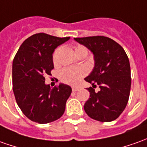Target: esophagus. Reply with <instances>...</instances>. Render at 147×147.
Returning <instances> with one entry per match:
<instances>
[{
  "mask_svg": "<svg viewBox=\"0 0 147 147\" xmlns=\"http://www.w3.org/2000/svg\"><path fill=\"white\" fill-rule=\"evenodd\" d=\"M71 88H72V91H73V92H77V91L80 89V88H79L78 87H75V86L72 87Z\"/></svg>",
  "mask_w": 147,
  "mask_h": 147,
  "instance_id": "obj_1",
  "label": "esophagus"
}]
</instances>
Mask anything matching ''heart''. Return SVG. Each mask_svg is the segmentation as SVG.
<instances>
[{
  "label": "heart",
  "instance_id": "b5f03b06",
  "mask_svg": "<svg viewBox=\"0 0 147 147\" xmlns=\"http://www.w3.org/2000/svg\"><path fill=\"white\" fill-rule=\"evenodd\" d=\"M61 51V47H59L55 50V51L53 55V59L54 62L57 61V57L59 53ZM87 51V49L83 47V46H78L76 48V51ZM85 75V70L82 67H67L64 68L60 71V79L63 82H64L66 84L75 85L79 83L84 76Z\"/></svg>",
  "mask_w": 147,
  "mask_h": 147
}]
</instances>
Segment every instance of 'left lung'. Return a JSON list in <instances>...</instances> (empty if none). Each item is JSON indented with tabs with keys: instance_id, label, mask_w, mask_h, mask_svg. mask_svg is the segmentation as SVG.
<instances>
[{
	"instance_id": "obj_1",
	"label": "left lung",
	"mask_w": 147,
	"mask_h": 147,
	"mask_svg": "<svg viewBox=\"0 0 147 147\" xmlns=\"http://www.w3.org/2000/svg\"><path fill=\"white\" fill-rule=\"evenodd\" d=\"M93 54L94 67L84 80L100 91L88 88L90 98L84 104V111L92 119L102 122L116 120L128 103L131 77L128 56L114 40L105 36L75 38Z\"/></svg>"
}]
</instances>
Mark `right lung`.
I'll list each match as a JSON object with an SVG mask.
<instances>
[{"mask_svg": "<svg viewBox=\"0 0 147 147\" xmlns=\"http://www.w3.org/2000/svg\"><path fill=\"white\" fill-rule=\"evenodd\" d=\"M70 37L58 38L35 34L23 42L13 62V90L24 115L39 124L52 122L62 117L71 88L64 84L51 88L45 76L54 68L53 53Z\"/></svg>", "mask_w": 147, "mask_h": 147, "instance_id": "add662e5", "label": "right lung"}]
</instances>
